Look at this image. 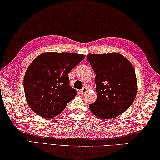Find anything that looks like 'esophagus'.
I'll use <instances>...</instances> for the list:
<instances>
[{"mask_svg":"<svg viewBox=\"0 0 160 160\" xmlns=\"http://www.w3.org/2000/svg\"><path fill=\"white\" fill-rule=\"evenodd\" d=\"M87 91H88V88H87V87H85V88H84L83 89H80V93L81 94H85V93L87 92Z\"/></svg>","mask_w":160,"mask_h":160,"instance_id":"obj_1","label":"esophagus"}]
</instances>
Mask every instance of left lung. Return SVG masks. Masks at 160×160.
Masks as SVG:
<instances>
[{
	"mask_svg": "<svg viewBox=\"0 0 160 160\" xmlns=\"http://www.w3.org/2000/svg\"><path fill=\"white\" fill-rule=\"evenodd\" d=\"M88 62L94 70L97 100L90 104V111L101 119L116 118L128 109L137 92L134 68L118 53L89 54Z\"/></svg>",
	"mask_w": 160,
	"mask_h": 160,
	"instance_id": "obj_1",
	"label": "left lung"
}]
</instances>
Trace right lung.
Masks as SVG:
<instances>
[{"mask_svg": "<svg viewBox=\"0 0 160 160\" xmlns=\"http://www.w3.org/2000/svg\"><path fill=\"white\" fill-rule=\"evenodd\" d=\"M85 56L47 52L35 59L26 72L24 89L27 103L36 114L53 118L65 109L77 91L69 85L68 73Z\"/></svg>", "mask_w": 160, "mask_h": 160, "instance_id": "add662e5", "label": "right lung"}]
</instances>
